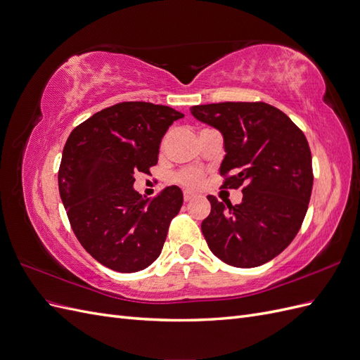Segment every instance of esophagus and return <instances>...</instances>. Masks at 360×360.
I'll use <instances>...</instances> for the list:
<instances>
[{"mask_svg": "<svg viewBox=\"0 0 360 360\" xmlns=\"http://www.w3.org/2000/svg\"><path fill=\"white\" fill-rule=\"evenodd\" d=\"M183 198H184V201L189 202V201L193 200V195H192L191 192H184V193H183Z\"/></svg>", "mask_w": 360, "mask_h": 360, "instance_id": "obj_1", "label": "esophagus"}]
</instances>
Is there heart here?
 <instances>
[{
  "label": "heart",
  "mask_w": 360,
  "mask_h": 360,
  "mask_svg": "<svg viewBox=\"0 0 360 360\" xmlns=\"http://www.w3.org/2000/svg\"><path fill=\"white\" fill-rule=\"evenodd\" d=\"M172 180L186 189H198L202 184L204 174L197 168H184L174 174Z\"/></svg>",
  "instance_id": "obj_1"
}]
</instances>
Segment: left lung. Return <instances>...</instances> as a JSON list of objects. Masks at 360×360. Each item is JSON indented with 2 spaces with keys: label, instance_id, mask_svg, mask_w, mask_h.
<instances>
[{
  "label": "left lung",
  "instance_id": "1",
  "mask_svg": "<svg viewBox=\"0 0 360 360\" xmlns=\"http://www.w3.org/2000/svg\"><path fill=\"white\" fill-rule=\"evenodd\" d=\"M192 115L224 135L222 188L243 186L240 204L209 195L201 230L212 252L234 267H257L279 255L299 233L312 192L307 136L287 114L264 102L197 105Z\"/></svg>",
  "mask_w": 360,
  "mask_h": 360
}]
</instances>
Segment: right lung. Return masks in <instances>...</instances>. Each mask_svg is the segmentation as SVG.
Returning <instances> with one entry per match:
<instances>
[{
	"mask_svg": "<svg viewBox=\"0 0 360 360\" xmlns=\"http://www.w3.org/2000/svg\"><path fill=\"white\" fill-rule=\"evenodd\" d=\"M183 117L169 106L122 102L69 135L58 169L60 197L76 238L101 264L134 274L160 255L183 193L168 186L146 200L134 189V176L156 165L163 135Z\"/></svg>",
	"mask_w": 360,
	"mask_h": 360,
	"instance_id": "right-lung-1",
	"label": "right lung"
}]
</instances>
